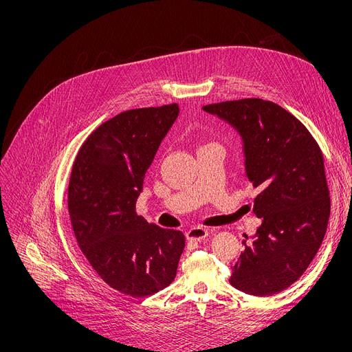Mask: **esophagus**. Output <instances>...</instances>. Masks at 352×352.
<instances>
[{
	"label": "esophagus",
	"instance_id": "esophagus-1",
	"mask_svg": "<svg viewBox=\"0 0 352 352\" xmlns=\"http://www.w3.org/2000/svg\"><path fill=\"white\" fill-rule=\"evenodd\" d=\"M205 237H208V230L204 228H194L186 232V239L194 241H202Z\"/></svg>",
	"mask_w": 352,
	"mask_h": 352
}]
</instances>
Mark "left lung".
<instances>
[{
	"label": "left lung",
	"mask_w": 352,
	"mask_h": 352,
	"mask_svg": "<svg viewBox=\"0 0 352 352\" xmlns=\"http://www.w3.org/2000/svg\"><path fill=\"white\" fill-rule=\"evenodd\" d=\"M243 138L245 175L260 194L263 220L254 241L232 267L229 282L254 296H272L296 282L324 239L330 197L323 153L306 126L282 107L260 98L204 107Z\"/></svg>",
	"instance_id": "1"
}]
</instances>
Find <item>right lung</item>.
Returning <instances> with one entry per match:
<instances>
[{
	"label": "right lung",
	"instance_id": "right-lung-1",
	"mask_svg": "<svg viewBox=\"0 0 352 352\" xmlns=\"http://www.w3.org/2000/svg\"><path fill=\"white\" fill-rule=\"evenodd\" d=\"M178 113L170 104L104 122L80 147L70 175L67 206L78 247L105 283L133 298L168 286L185 247L182 232L136 213L144 174Z\"/></svg>",
	"mask_w": 352,
	"mask_h": 352
}]
</instances>
